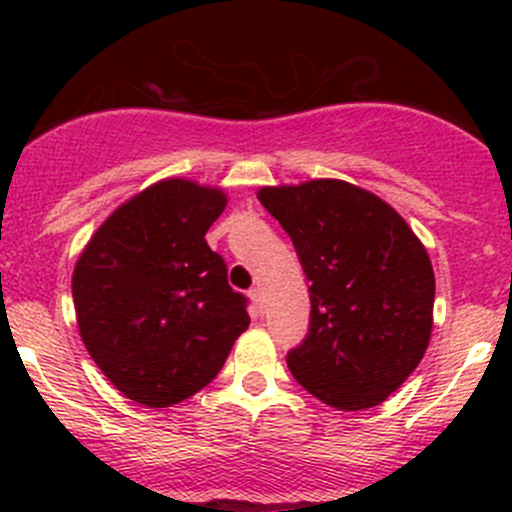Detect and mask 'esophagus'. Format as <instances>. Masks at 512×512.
Returning a JSON list of instances; mask_svg holds the SVG:
<instances>
[{
  "label": "esophagus",
  "mask_w": 512,
  "mask_h": 512,
  "mask_svg": "<svg viewBox=\"0 0 512 512\" xmlns=\"http://www.w3.org/2000/svg\"><path fill=\"white\" fill-rule=\"evenodd\" d=\"M252 307H255L257 314H262V307H265V297H262V289H250Z\"/></svg>",
  "instance_id": "obj_1"
}]
</instances>
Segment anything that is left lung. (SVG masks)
Returning <instances> with one entry per match:
<instances>
[{
    "label": "left lung",
    "mask_w": 512,
    "mask_h": 512,
    "mask_svg": "<svg viewBox=\"0 0 512 512\" xmlns=\"http://www.w3.org/2000/svg\"><path fill=\"white\" fill-rule=\"evenodd\" d=\"M297 250L309 329L287 352L294 379L322 404L361 411L394 394L431 339L436 280L399 213L344 180L257 193Z\"/></svg>",
    "instance_id": "left-lung-1"
}]
</instances>
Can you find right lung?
<instances>
[{
  "label": "right lung",
  "instance_id": "add662e5",
  "mask_svg": "<svg viewBox=\"0 0 512 512\" xmlns=\"http://www.w3.org/2000/svg\"><path fill=\"white\" fill-rule=\"evenodd\" d=\"M225 203L223 190L163 180L121 205L76 262L81 339L138 404L165 409L198 394L250 324L247 297L205 242Z\"/></svg>",
  "mask_w": 512,
  "mask_h": 512
}]
</instances>
